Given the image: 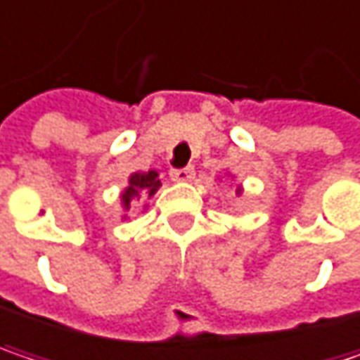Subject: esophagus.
Listing matches in <instances>:
<instances>
[{"instance_id": "esophagus-1", "label": "esophagus", "mask_w": 360, "mask_h": 360, "mask_svg": "<svg viewBox=\"0 0 360 360\" xmlns=\"http://www.w3.org/2000/svg\"><path fill=\"white\" fill-rule=\"evenodd\" d=\"M193 175H195L193 167H183V169H171V179H173V181H181V183H185V181L193 179Z\"/></svg>"}]
</instances>
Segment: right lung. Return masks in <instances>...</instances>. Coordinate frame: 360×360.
<instances>
[{
    "instance_id": "obj_1",
    "label": "right lung",
    "mask_w": 360,
    "mask_h": 360,
    "mask_svg": "<svg viewBox=\"0 0 360 360\" xmlns=\"http://www.w3.org/2000/svg\"><path fill=\"white\" fill-rule=\"evenodd\" d=\"M160 187V179L157 171H148V173H134L130 177V183L126 187V191L122 193V203L126 210H130V201L138 195H155L157 189Z\"/></svg>"
}]
</instances>
